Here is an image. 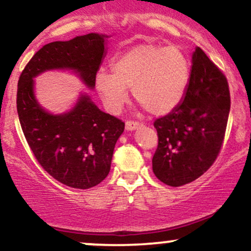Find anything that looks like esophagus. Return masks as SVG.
<instances>
[{"label": "esophagus", "mask_w": 251, "mask_h": 251, "mask_svg": "<svg viewBox=\"0 0 251 251\" xmlns=\"http://www.w3.org/2000/svg\"><path fill=\"white\" fill-rule=\"evenodd\" d=\"M142 126V124L138 122H126L125 124V128L127 131H134V129H138Z\"/></svg>", "instance_id": "esophagus-1"}]
</instances>
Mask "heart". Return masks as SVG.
I'll return each instance as SVG.
<instances>
[{"instance_id": "1", "label": "heart", "mask_w": 251, "mask_h": 251, "mask_svg": "<svg viewBox=\"0 0 251 251\" xmlns=\"http://www.w3.org/2000/svg\"><path fill=\"white\" fill-rule=\"evenodd\" d=\"M112 71L99 70L94 85L103 105L111 113H119L133 97L150 113L165 116L179 106L190 81V63L177 47L140 43L112 60Z\"/></svg>"}]
</instances>
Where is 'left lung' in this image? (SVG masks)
<instances>
[{
  "mask_svg": "<svg viewBox=\"0 0 251 251\" xmlns=\"http://www.w3.org/2000/svg\"><path fill=\"white\" fill-rule=\"evenodd\" d=\"M190 81L183 101L153 124L158 148L152 158L155 177L170 186L191 183L208 170L220 153L230 112L224 74L196 47Z\"/></svg>",
  "mask_w": 251,
  "mask_h": 251,
  "instance_id": "left-lung-1",
  "label": "left lung"
}]
</instances>
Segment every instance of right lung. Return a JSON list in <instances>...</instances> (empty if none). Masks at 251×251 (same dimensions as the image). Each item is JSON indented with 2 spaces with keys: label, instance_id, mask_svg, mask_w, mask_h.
<instances>
[{
  "label": "right lung",
  "instance_id": "right-lung-1",
  "mask_svg": "<svg viewBox=\"0 0 251 251\" xmlns=\"http://www.w3.org/2000/svg\"><path fill=\"white\" fill-rule=\"evenodd\" d=\"M108 37L89 33L45 45L19 79L17 114L28 145L40 165L70 188H93L107 177L125 124L99 109L87 93H80L70 111L50 113L36 100L34 79L47 71H72L94 89Z\"/></svg>",
  "mask_w": 251,
  "mask_h": 251
}]
</instances>
